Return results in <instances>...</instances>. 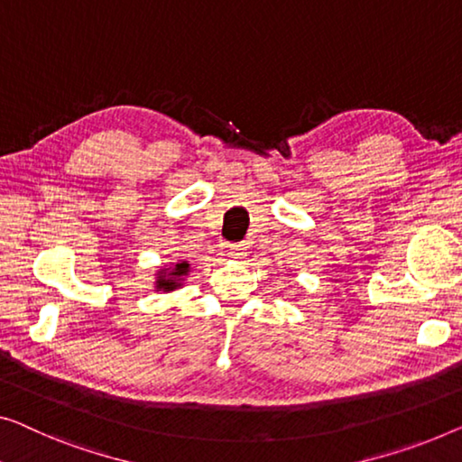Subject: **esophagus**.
<instances>
[{
	"label": "esophagus",
	"mask_w": 462,
	"mask_h": 462,
	"mask_svg": "<svg viewBox=\"0 0 462 462\" xmlns=\"http://www.w3.org/2000/svg\"><path fill=\"white\" fill-rule=\"evenodd\" d=\"M228 249H230V257H232V259H243L246 246H245L243 243H238V245H230Z\"/></svg>",
	"instance_id": "34e87169"
}]
</instances>
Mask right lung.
I'll use <instances>...</instances> for the list:
<instances>
[{
  "label": "right lung",
  "mask_w": 462,
  "mask_h": 462,
  "mask_svg": "<svg viewBox=\"0 0 462 462\" xmlns=\"http://www.w3.org/2000/svg\"><path fill=\"white\" fill-rule=\"evenodd\" d=\"M189 263L187 261H182V263H176L174 267H171L170 273L162 272L160 280H157V288H163V291H174V288L180 284V280L184 278V275L189 273Z\"/></svg>",
  "instance_id": "right-lung-1"
}]
</instances>
